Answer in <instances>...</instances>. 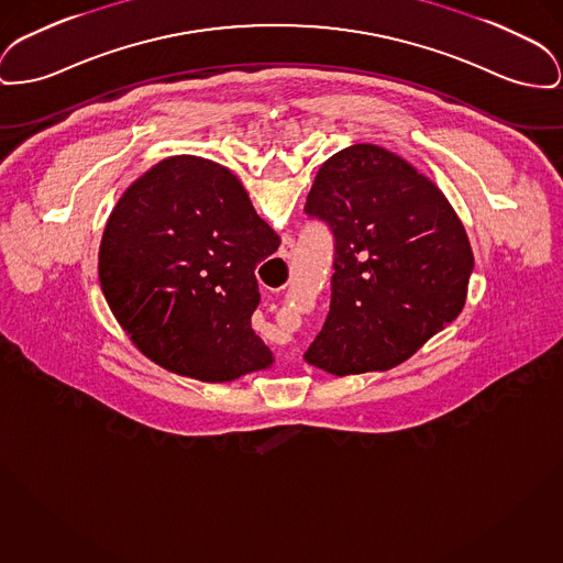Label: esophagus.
Listing matches in <instances>:
<instances>
[{"label": "esophagus", "mask_w": 563, "mask_h": 563, "mask_svg": "<svg viewBox=\"0 0 563 563\" xmlns=\"http://www.w3.org/2000/svg\"><path fill=\"white\" fill-rule=\"evenodd\" d=\"M291 255H294V242H291V240H287V242H285V246H283V251H280V257H283L285 262H289V260H291Z\"/></svg>", "instance_id": "1"}]
</instances>
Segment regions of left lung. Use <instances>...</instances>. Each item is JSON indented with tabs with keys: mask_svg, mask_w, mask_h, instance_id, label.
I'll return each mask as SVG.
<instances>
[{
	"mask_svg": "<svg viewBox=\"0 0 563 563\" xmlns=\"http://www.w3.org/2000/svg\"><path fill=\"white\" fill-rule=\"evenodd\" d=\"M306 214L333 233L330 314L303 360L391 369L462 312L474 255L444 194L396 153L353 144L314 176Z\"/></svg>",
	"mask_w": 563,
	"mask_h": 563,
	"instance_id": "1",
	"label": "left lung"
}]
</instances>
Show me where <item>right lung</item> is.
Wrapping results in <instances>:
<instances>
[{
  "instance_id": "1",
  "label": "right lung",
  "mask_w": 563,
  "mask_h": 563,
  "mask_svg": "<svg viewBox=\"0 0 563 563\" xmlns=\"http://www.w3.org/2000/svg\"><path fill=\"white\" fill-rule=\"evenodd\" d=\"M278 246L228 167L176 155L117 201L101 235V291L151 362L230 383L274 362L251 317L262 299L255 267Z\"/></svg>"
}]
</instances>
